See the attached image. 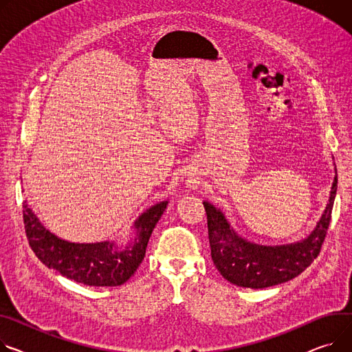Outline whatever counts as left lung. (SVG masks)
I'll return each mask as SVG.
<instances>
[{
    "label": "left lung",
    "instance_id": "obj_1",
    "mask_svg": "<svg viewBox=\"0 0 352 352\" xmlns=\"http://www.w3.org/2000/svg\"><path fill=\"white\" fill-rule=\"evenodd\" d=\"M337 194V175L331 195L316 229L300 242L282 246H263L245 241L233 230L222 210L204 202L210 256L218 272L241 287L265 289L298 276L318 256L331 221L333 205Z\"/></svg>",
    "mask_w": 352,
    "mask_h": 352
}]
</instances>
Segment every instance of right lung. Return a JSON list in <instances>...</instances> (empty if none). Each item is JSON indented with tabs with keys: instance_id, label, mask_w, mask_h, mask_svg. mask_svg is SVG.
Wrapping results in <instances>:
<instances>
[{
	"instance_id": "obj_1",
	"label": "right lung",
	"mask_w": 352,
	"mask_h": 352,
	"mask_svg": "<svg viewBox=\"0 0 352 352\" xmlns=\"http://www.w3.org/2000/svg\"><path fill=\"white\" fill-rule=\"evenodd\" d=\"M167 204L164 201L151 206L134 222L135 238L124 249L109 241L98 243L63 241L39 222L27 201L22 205V215L30 246L45 266L86 286L113 287L126 283L143 262L153 229Z\"/></svg>"
}]
</instances>
